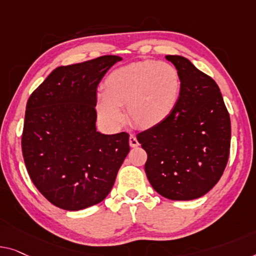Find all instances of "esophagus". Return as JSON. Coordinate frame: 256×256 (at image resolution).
<instances>
[{
    "label": "esophagus",
    "mask_w": 256,
    "mask_h": 256,
    "mask_svg": "<svg viewBox=\"0 0 256 256\" xmlns=\"http://www.w3.org/2000/svg\"><path fill=\"white\" fill-rule=\"evenodd\" d=\"M128 144H130V146L133 147V148H134V147H138V146H139V141L136 140V136H133V134H130Z\"/></svg>",
    "instance_id": "obj_1"
}]
</instances>
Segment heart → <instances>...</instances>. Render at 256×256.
<instances>
[{"label":"heart","mask_w":256,"mask_h":256,"mask_svg":"<svg viewBox=\"0 0 256 256\" xmlns=\"http://www.w3.org/2000/svg\"><path fill=\"white\" fill-rule=\"evenodd\" d=\"M180 94V76L168 62L139 60L114 70L98 94L96 112L109 128L124 122L122 108L136 128H150L161 124L176 108Z\"/></svg>","instance_id":"b5f03b06"}]
</instances>
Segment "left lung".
Returning a JSON list of instances; mask_svg holds the SVG:
<instances>
[{
	"mask_svg": "<svg viewBox=\"0 0 256 256\" xmlns=\"http://www.w3.org/2000/svg\"><path fill=\"white\" fill-rule=\"evenodd\" d=\"M180 76L172 114L136 136L147 152V178L170 200H193L209 192L226 170L231 142L230 115L215 80L188 58L166 56Z\"/></svg>",
	"mask_w": 256,
	"mask_h": 256,
	"instance_id": "1",
	"label": "left lung"
}]
</instances>
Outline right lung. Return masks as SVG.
I'll return each instance as SVG.
<instances>
[{"label": "right lung", "mask_w": 256, "mask_h": 256, "mask_svg": "<svg viewBox=\"0 0 256 256\" xmlns=\"http://www.w3.org/2000/svg\"><path fill=\"white\" fill-rule=\"evenodd\" d=\"M122 58L106 55L55 68L26 104L22 152L50 204L80 210L106 199L130 152L128 133L96 131V88Z\"/></svg>", "instance_id": "add662e5"}]
</instances>
